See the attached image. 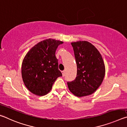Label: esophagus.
Listing matches in <instances>:
<instances>
[{
  "label": "esophagus",
  "mask_w": 127,
  "mask_h": 127,
  "mask_svg": "<svg viewBox=\"0 0 127 127\" xmlns=\"http://www.w3.org/2000/svg\"><path fill=\"white\" fill-rule=\"evenodd\" d=\"M65 70H63V71H62V76H63V77H64V76H65Z\"/></svg>",
  "instance_id": "obj_1"
}]
</instances>
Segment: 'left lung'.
<instances>
[{
  "instance_id": "8db88e82",
  "label": "left lung",
  "mask_w": 127,
  "mask_h": 127,
  "mask_svg": "<svg viewBox=\"0 0 127 127\" xmlns=\"http://www.w3.org/2000/svg\"><path fill=\"white\" fill-rule=\"evenodd\" d=\"M77 66V77L68 82V89L77 97L90 95L101 84L105 74L102 56L94 45L86 41L71 43Z\"/></svg>"
}]
</instances>
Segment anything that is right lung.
I'll return each mask as SVG.
<instances>
[{
    "mask_svg": "<svg viewBox=\"0 0 127 127\" xmlns=\"http://www.w3.org/2000/svg\"><path fill=\"white\" fill-rule=\"evenodd\" d=\"M63 43L48 38L37 43L25 55L21 72L24 84L31 93L45 95L50 91L58 77L62 76L55 51Z\"/></svg>",
    "mask_w": 127,
    "mask_h": 127,
    "instance_id": "add662e5",
    "label": "right lung"
}]
</instances>
